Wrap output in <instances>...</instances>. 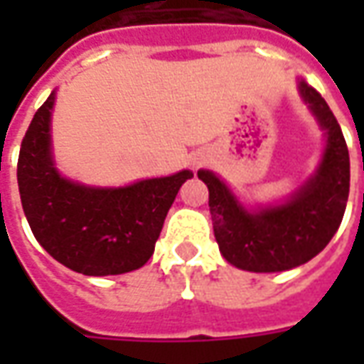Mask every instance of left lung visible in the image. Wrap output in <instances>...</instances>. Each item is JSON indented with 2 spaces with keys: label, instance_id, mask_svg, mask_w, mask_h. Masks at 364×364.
<instances>
[{
  "label": "left lung",
  "instance_id": "1",
  "mask_svg": "<svg viewBox=\"0 0 364 364\" xmlns=\"http://www.w3.org/2000/svg\"><path fill=\"white\" fill-rule=\"evenodd\" d=\"M298 91L326 134V148L314 175L287 200L247 210L218 175L198 169V179L208 187L220 253L244 271L279 273L304 265L329 244L343 220L349 197V150L343 132L312 85L300 80Z\"/></svg>",
  "mask_w": 364,
  "mask_h": 364
}]
</instances>
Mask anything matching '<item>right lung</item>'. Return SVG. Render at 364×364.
I'll return each instance as SVG.
<instances>
[{
	"instance_id": "add662e5",
	"label": "right lung",
	"mask_w": 364,
	"mask_h": 364,
	"mask_svg": "<svg viewBox=\"0 0 364 364\" xmlns=\"http://www.w3.org/2000/svg\"><path fill=\"white\" fill-rule=\"evenodd\" d=\"M56 93L35 112L17 164L21 205L36 242L64 267L87 277L122 274L150 259L167 210L193 171L127 187H90L66 179L52 156Z\"/></svg>"
}]
</instances>
